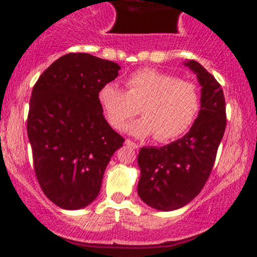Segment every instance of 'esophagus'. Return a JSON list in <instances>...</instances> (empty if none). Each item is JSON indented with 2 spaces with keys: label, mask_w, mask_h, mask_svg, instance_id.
<instances>
[{
  "label": "esophagus",
  "mask_w": 257,
  "mask_h": 257,
  "mask_svg": "<svg viewBox=\"0 0 257 257\" xmlns=\"http://www.w3.org/2000/svg\"><path fill=\"white\" fill-rule=\"evenodd\" d=\"M125 144L129 145V147H131V148H133V149H138V148H139V145L137 144V143H134V142L131 141V139H126Z\"/></svg>",
  "instance_id": "34e87169"
}]
</instances>
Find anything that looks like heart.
<instances>
[{"label":"heart","instance_id":"1","mask_svg":"<svg viewBox=\"0 0 257 257\" xmlns=\"http://www.w3.org/2000/svg\"><path fill=\"white\" fill-rule=\"evenodd\" d=\"M126 92L115 84H104L98 100L110 125L121 129L141 108V119L128 126L136 137L155 134L159 142H169L184 136L198 118L201 95L190 80L157 69H139L125 80Z\"/></svg>","mask_w":257,"mask_h":257}]
</instances>
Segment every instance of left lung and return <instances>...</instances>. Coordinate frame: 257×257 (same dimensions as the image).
Returning <instances> with one entry per match:
<instances>
[{"label":"left lung","instance_id":"obj_1","mask_svg":"<svg viewBox=\"0 0 257 257\" xmlns=\"http://www.w3.org/2000/svg\"><path fill=\"white\" fill-rule=\"evenodd\" d=\"M201 85V108L190 131L178 141L142 148L138 195L147 205L172 211L190 203L208 181L226 126L221 85L196 61L186 62Z\"/></svg>","mask_w":257,"mask_h":257}]
</instances>
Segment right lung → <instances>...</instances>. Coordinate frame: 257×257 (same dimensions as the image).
Instances as JSON below:
<instances>
[{"instance_id":"1","label":"right lung","mask_w":257,"mask_h":257,"mask_svg":"<svg viewBox=\"0 0 257 257\" xmlns=\"http://www.w3.org/2000/svg\"><path fill=\"white\" fill-rule=\"evenodd\" d=\"M119 64L88 53L54 61L32 89L27 134L41 189L66 210L89 205L124 138L103 115L98 92L118 77Z\"/></svg>"}]
</instances>
